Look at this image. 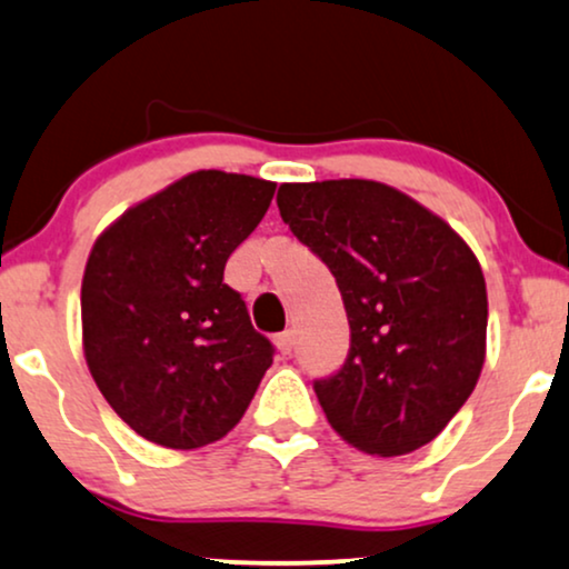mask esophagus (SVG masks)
Returning <instances> with one entry per match:
<instances>
[{
  "label": "esophagus",
  "mask_w": 569,
  "mask_h": 569,
  "mask_svg": "<svg viewBox=\"0 0 569 569\" xmlns=\"http://www.w3.org/2000/svg\"><path fill=\"white\" fill-rule=\"evenodd\" d=\"M293 343H297V338H293V330H286V333L276 336V347L283 357H289L293 351Z\"/></svg>",
  "instance_id": "obj_1"
}]
</instances>
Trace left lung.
Wrapping results in <instances>:
<instances>
[{
	"label": "left lung",
	"instance_id": "8db88e82",
	"mask_svg": "<svg viewBox=\"0 0 569 569\" xmlns=\"http://www.w3.org/2000/svg\"><path fill=\"white\" fill-rule=\"evenodd\" d=\"M278 210L333 272L347 307V362L315 380L330 428L378 457L430 443L486 362L478 257L449 222L378 181L283 183Z\"/></svg>",
	"mask_w": 569,
	"mask_h": 569
}]
</instances>
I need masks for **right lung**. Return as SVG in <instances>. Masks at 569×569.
Returning <instances> with one entry per match:
<instances>
[{
	"instance_id": "1",
	"label": "right lung",
	"mask_w": 569,
	"mask_h": 569,
	"mask_svg": "<svg viewBox=\"0 0 569 569\" xmlns=\"http://www.w3.org/2000/svg\"><path fill=\"white\" fill-rule=\"evenodd\" d=\"M272 193L262 178L197 170L93 241L81 283L86 365L107 405L147 441H220L272 365V343L222 283Z\"/></svg>"
}]
</instances>
